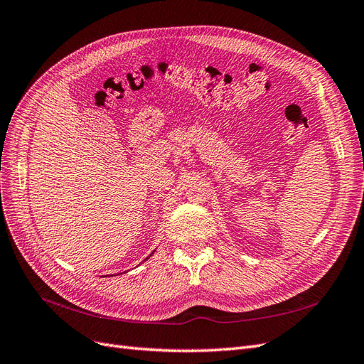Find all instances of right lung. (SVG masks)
Listing matches in <instances>:
<instances>
[{
	"label": "right lung",
	"instance_id": "right-lung-1",
	"mask_svg": "<svg viewBox=\"0 0 364 364\" xmlns=\"http://www.w3.org/2000/svg\"><path fill=\"white\" fill-rule=\"evenodd\" d=\"M146 259H149V258H146Z\"/></svg>",
	"mask_w": 364,
	"mask_h": 364
}]
</instances>
